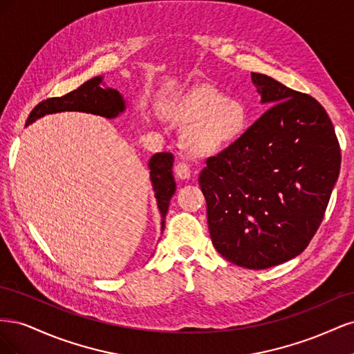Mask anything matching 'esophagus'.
Returning a JSON list of instances; mask_svg holds the SVG:
<instances>
[{
	"label": "esophagus",
	"mask_w": 354,
	"mask_h": 354,
	"mask_svg": "<svg viewBox=\"0 0 354 354\" xmlns=\"http://www.w3.org/2000/svg\"><path fill=\"white\" fill-rule=\"evenodd\" d=\"M174 173L180 180H187V178H190L192 169L186 162H177L174 167Z\"/></svg>",
	"instance_id": "esophagus-1"
}]
</instances>
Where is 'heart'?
I'll return each mask as SVG.
<instances>
[{
    "label": "heart",
    "instance_id": "b5f03b06",
    "mask_svg": "<svg viewBox=\"0 0 354 354\" xmlns=\"http://www.w3.org/2000/svg\"><path fill=\"white\" fill-rule=\"evenodd\" d=\"M173 115L185 125H192L186 134L187 146L201 155L221 152L236 142L248 120L241 102L209 87L187 93Z\"/></svg>",
    "mask_w": 354,
    "mask_h": 354
}]
</instances>
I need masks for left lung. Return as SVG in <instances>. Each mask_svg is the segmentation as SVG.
Wrapping results in <instances>:
<instances>
[{
    "label": "left lung",
    "instance_id": "left-lung-1",
    "mask_svg": "<svg viewBox=\"0 0 354 354\" xmlns=\"http://www.w3.org/2000/svg\"><path fill=\"white\" fill-rule=\"evenodd\" d=\"M269 104L236 142L207 159L199 186L212 245L230 263L261 270L301 254L322 223L341 164L324 106L251 72Z\"/></svg>",
    "mask_w": 354,
    "mask_h": 354
}]
</instances>
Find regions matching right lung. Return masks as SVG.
Instances as JSON below:
<instances>
[{
	"label": "right lung",
	"instance_id": "obj_1",
	"mask_svg": "<svg viewBox=\"0 0 354 354\" xmlns=\"http://www.w3.org/2000/svg\"><path fill=\"white\" fill-rule=\"evenodd\" d=\"M103 77H94L84 82L81 87L73 90L62 97H51L38 103L34 111L28 116L26 125L35 122L39 118L57 113V112H87L108 118H116L127 108L125 100L120 91L115 88H106L102 85ZM174 156L168 152L155 153L149 160V169H151V181L155 192L158 208L162 217V230L165 226V216L169 205V199L176 192V180L173 176Z\"/></svg>",
	"mask_w": 354,
	"mask_h": 354
}]
</instances>
